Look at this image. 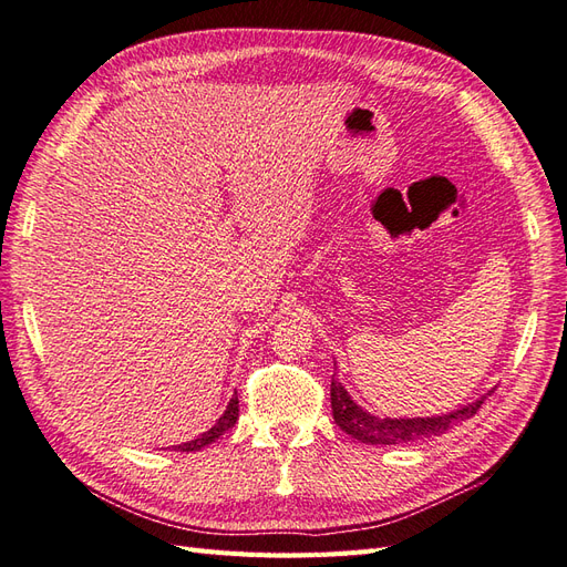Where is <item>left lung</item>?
<instances>
[{
  "label": "left lung",
  "instance_id": "1",
  "mask_svg": "<svg viewBox=\"0 0 567 567\" xmlns=\"http://www.w3.org/2000/svg\"><path fill=\"white\" fill-rule=\"evenodd\" d=\"M486 400H476L472 404H464L457 412L441 414V416H416V419H381L364 412L359 404L347 395L344 385L336 379L332 373L330 381V408H332V419L336 424L350 433L352 439L369 443V445H395V443H412V441H422V439H433V435H441L447 429H453L455 424L464 422L478 412Z\"/></svg>",
  "mask_w": 567,
  "mask_h": 567
}]
</instances>
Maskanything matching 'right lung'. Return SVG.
Listing matches in <instances>:
<instances>
[{
  "mask_svg": "<svg viewBox=\"0 0 567 567\" xmlns=\"http://www.w3.org/2000/svg\"><path fill=\"white\" fill-rule=\"evenodd\" d=\"M237 419H239V398L235 395L229 400V404H227V410H225V414L217 419V422L206 431V433H200L198 439H194V441H188V443H182V445H174V450H182V453H196V450H200V447H206V445H210L213 441H217L220 439V435L225 433V431H229L231 426L237 424Z\"/></svg>",
  "mask_w": 567,
  "mask_h": 567,
  "instance_id": "right-lung-1",
  "label": "right lung"
}]
</instances>
